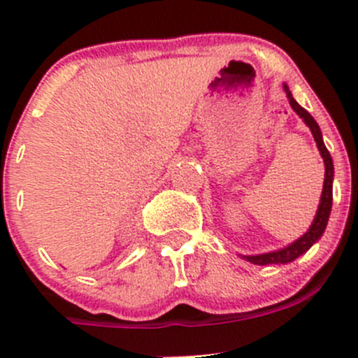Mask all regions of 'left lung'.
Returning <instances> with one entry per match:
<instances>
[{
    "label": "left lung",
    "mask_w": 358,
    "mask_h": 358,
    "mask_svg": "<svg viewBox=\"0 0 358 358\" xmlns=\"http://www.w3.org/2000/svg\"><path fill=\"white\" fill-rule=\"evenodd\" d=\"M282 88L284 92H286V96L287 100H289V106L292 107V110L303 119V122H305V124L310 128V131H312L313 140H315L317 143V149H319L320 156L324 159V168H326V173H324V187H322V194H320L319 208H317L315 218H313L310 229L306 230L299 239H296L294 243L287 244L286 248L275 249V251H270V252H263V255H249V256L243 255V258L248 259V262L252 263V265H286V263L294 262L296 258H299L303 252L308 251V249L312 248L320 237H322V234L326 232L327 222H329L331 208H333L334 164H333V157H331L329 150H327L326 145H324L322 131H320L315 119L310 115V112H306L294 99H292V93L286 83L282 85Z\"/></svg>",
    "instance_id": "1"
}]
</instances>
